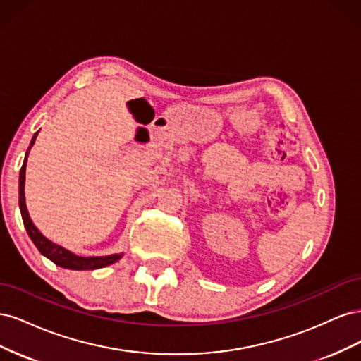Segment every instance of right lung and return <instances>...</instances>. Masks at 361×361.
<instances>
[{
    "mask_svg": "<svg viewBox=\"0 0 361 361\" xmlns=\"http://www.w3.org/2000/svg\"><path fill=\"white\" fill-rule=\"evenodd\" d=\"M37 134H39V130L31 138V143H30V147L25 154L23 169H20V171H19V209H20V215H23L25 231H27L28 236L31 238L32 244L37 247L40 255L48 257L51 262H54V264L61 267V268L84 271V269H99V268L114 264V262H117L118 259H122L123 253H116V255H108V256H89V257L78 256V255L72 253L71 250L49 241L45 235H42V232L36 227V224L32 223V220L30 218V214H28V209H27V204H25V169H27V158L30 154V149L32 147V145H35Z\"/></svg>",
    "mask_w": 361,
    "mask_h": 361,
    "instance_id": "add662e5",
    "label": "right lung"
}]
</instances>
